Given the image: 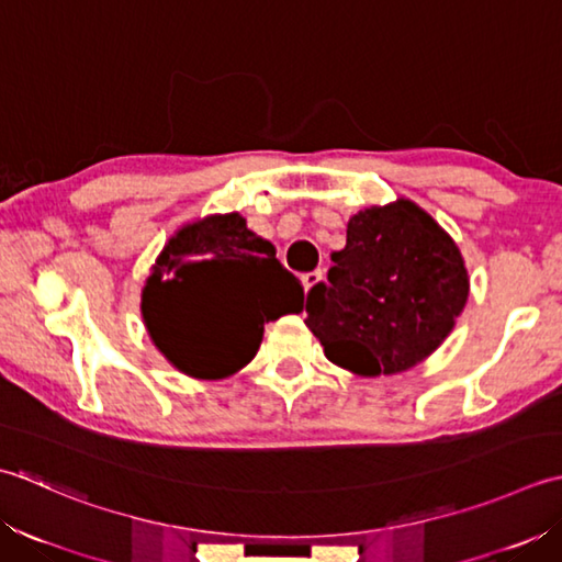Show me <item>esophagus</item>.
<instances>
[{
    "label": "esophagus",
    "mask_w": 562,
    "mask_h": 562,
    "mask_svg": "<svg viewBox=\"0 0 562 562\" xmlns=\"http://www.w3.org/2000/svg\"><path fill=\"white\" fill-rule=\"evenodd\" d=\"M303 289L305 291H313L315 289V285L319 283V281H323V271H311V273H303Z\"/></svg>",
    "instance_id": "obj_1"
}]
</instances>
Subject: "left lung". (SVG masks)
<instances>
[{"label": "left lung", "mask_w": 562, "mask_h": 562, "mask_svg": "<svg viewBox=\"0 0 562 562\" xmlns=\"http://www.w3.org/2000/svg\"><path fill=\"white\" fill-rule=\"evenodd\" d=\"M327 283L307 293L305 325L325 357L357 375L403 373L449 337L468 301V269L451 235L397 199L349 217Z\"/></svg>", "instance_id": "obj_1"}]
</instances>
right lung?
<instances>
[{
    "mask_svg": "<svg viewBox=\"0 0 562 562\" xmlns=\"http://www.w3.org/2000/svg\"><path fill=\"white\" fill-rule=\"evenodd\" d=\"M203 310V318H191ZM143 319L165 359L217 381L247 366L265 323L303 311V285L239 213L209 215L169 237L143 289Z\"/></svg>",
    "mask_w": 562,
    "mask_h": 562,
    "instance_id": "1",
    "label": "right lung"
}]
</instances>
